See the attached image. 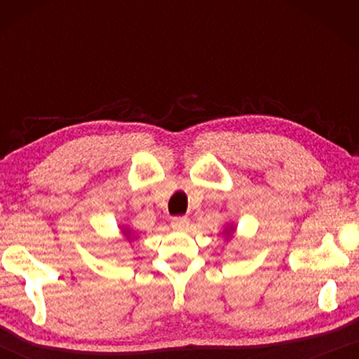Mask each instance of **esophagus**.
<instances>
[{"label":"esophagus","instance_id":"1","mask_svg":"<svg viewBox=\"0 0 359 359\" xmlns=\"http://www.w3.org/2000/svg\"><path fill=\"white\" fill-rule=\"evenodd\" d=\"M171 227H173L175 230H180V232L188 230L189 219L188 217H173L171 219Z\"/></svg>","mask_w":359,"mask_h":359}]
</instances>
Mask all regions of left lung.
<instances>
[{
    "label": "left lung",
    "instance_id": "1",
    "mask_svg": "<svg viewBox=\"0 0 359 359\" xmlns=\"http://www.w3.org/2000/svg\"><path fill=\"white\" fill-rule=\"evenodd\" d=\"M235 233V225L233 224H227V227L224 229V235L225 237H232Z\"/></svg>",
    "mask_w": 359,
    "mask_h": 359
}]
</instances>
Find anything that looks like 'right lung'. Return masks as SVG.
Listing matches in <instances>:
<instances>
[{"mask_svg":"<svg viewBox=\"0 0 359 359\" xmlns=\"http://www.w3.org/2000/svg\"><path fill=\"white\" fill-rule=\"evenodd\" d=\"M121 233H122V237H124V240H127V242H132V240L135 238L134 230L126 227V225H122V227H121Z\"/></svg>","mask_w":359,"mask_h":359,"instance_id":"right-lung-1","label":"right lung"}]
</instances>
